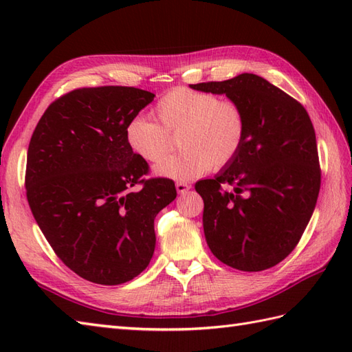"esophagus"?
<instances>
[{"label": "esophagus", "mask_w": 352, "mask_h": 352, "mask_svg": "<svg viewBox=\"0 0 352 352\" xmlns=\"http://www.w3.org/2000/svg\"><path fill=\"white\" fill-rule=\"evenodd\" d=\"M175 189H177L178 193H180V195H184L186 192L190 190V184L183 183V182H178V183L175 184Z\"/></svg>", "instance_id": "esophagus-1"}]
</instances>
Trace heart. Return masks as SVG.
Returning <instances> with one entry per match:
<instances>
[{
    "label": "heart",
    "instance_id": "b5f03b06",
    "mask_svg": "<svg viewBox=\"0 0 352 352\" xmlns=\"http://www.w3.org/2000/svg\"><path fill=\"white\" fill-rule=\"evenodd\" d=\"M155 121L136 116L125 125V142L139 159L155 163L177 134L180 153L155 164L157 177L189 182L212 169H221L241 153L246 136L242 107L208 92L188 87L172 89L153 110Z\"/></svg>",
    "mask_w": 352,
    "mask_h": 352
}]
</instances>
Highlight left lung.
Wrapping results in <instances>:
<instances>
[{"instance_id": "1", "label": "left lung", "mask_w": 352, "mask_h": 352, "mask_svg": "<svg viewBox=\"0 0 352 352\" xmlns=\"http://www.w3.org/2000/svg\"><path fill=\"white\" fill-rule=\"evenodd\" d=\"M190 87L226 95L246 118L241 153L214 178L195 184L208 248L230 267L265 271L294 251L315 210L320 169L310 116L256 74ZM223 184L234 192L223 191Z\"/></svg>"}]
</instances>
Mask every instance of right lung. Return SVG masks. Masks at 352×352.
<instances>
[{"instance_id": "add662e5", "label": "right lung", "mask_w": 352, "mask_h": 352, "mask_svg": "<svg viewBox=\"0 0 352 352\" xmlns=\"http://www.w3.org/2000/svg\"><path fill=\"white\" fill-rule=\"evenodd\" d=\"M154 96L125 86L76 89L45 110L30 140V208L58 258L87 281L116 286L145 271L155 216L177 197L169 178L142 180L148 163L125 142V125ZM136 184L142 189L131 191Z\"/></svg>"}]
</instances>
